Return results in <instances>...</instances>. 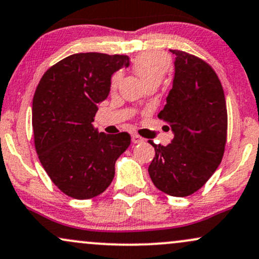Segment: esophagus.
Listing matches in <instances>:
<instances>
[{"instance_id":"34e87169","label":"esophagus","mask_w":259,"mask_h":259,"mask_svg":"<svg viewBox=\"0 0 259 259\" xmlns=\"http://www.w3.org/2000/svg\"><path fill=\"white\" fill-rule=\"evenodd\" d=\"M132 140H133L134 143H141V142L145 141V139L141 138V136L138 135V134H133Z\"/></svg>"}]
</instances>
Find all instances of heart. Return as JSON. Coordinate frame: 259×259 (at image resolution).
<instances>
[{
	"mask_svg": "<svg viewBox=\"0 0 259 259\" xmlns=\"http://www.w3.org/2000/svg\"><path fill=\"white\" fill-rule=\"evenodd\" d=\"M133 67L139 78L145 84L160 82L170 67V59L160 52H146L136 57ZM121 74L118 72L112 77V88H116L119 83Z\"/></svg>",
	"mask_w": 259,
	"mask_h": 259,
	"instance_id": "heart-1",
	"label": "heart"
}]
</instances>
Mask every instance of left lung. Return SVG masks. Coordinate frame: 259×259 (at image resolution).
<instances>
[{"label":"left lung","mask_w":259,"mask_h":259,"mask_svg":"<svg viewBox=\"0 0 259 259\" xmlns=\"http://www.w3.org/2000/svg\"><path fill=\"white\" fill-rule=\"evenodd\" d=\"M175 55V74L166 105L158 114L170 124L174 139L153 145L148 167L154 186L172 197L200 189L222 160L227 141V105L222 84L212 67L194 55Z\"/></svg>","instance_id":"left-lung-1"}]
</instances>
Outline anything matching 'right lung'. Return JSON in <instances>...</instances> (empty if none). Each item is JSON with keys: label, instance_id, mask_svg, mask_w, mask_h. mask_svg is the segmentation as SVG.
Returning <instances> with one entry per match:
<instances>
[{"label": "right lung", "instance_id": "add662e5", "mask_svg": "<svg viewBox=\"0 0 259 259\" xmlns=\"http://www.w3.org/2000/svg\"><path fill=\"white\" fill-rule=\"evenodd\" d=\"M126 55L78 53L62 59L40 78L32 101L35 147L46 172L74 199L101 194L114 177V164L130 135L99 133L93 125L107 99L112 74L129 67Z\"/></svg>", "mask_w": 259, "mask_h": 259}]
</instances>
